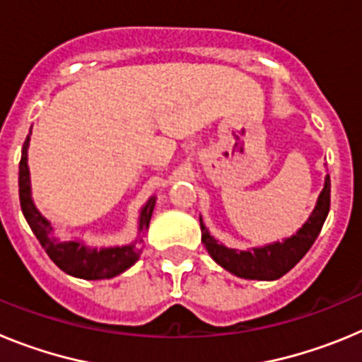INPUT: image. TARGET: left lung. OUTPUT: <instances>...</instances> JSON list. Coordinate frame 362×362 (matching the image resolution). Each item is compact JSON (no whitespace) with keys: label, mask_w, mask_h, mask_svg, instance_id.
<instances>
[{"label":"left lung","mask_w":362,"mask_h":362,"mask_svg":"<svg viewBox=\"0 0 362 362\" xmlns=\"http://www.w3.org/2000/svg\"><path fill=\"white\" fill-rule=\"evenodd\" d=\"M328 212H330V175H326L325 188H322L312 216L296 235H292L284 243L268 245L264 248H254V252L232 250V248L219 245L210 235L206 226L203 225V219L199 217L201 241H203L204 248L209 250L210 257L233 276L243 277V279L274 281L283 277L305 257L310 246L317 239Z\"/></svg>","instance_id":"obj_1"}]
</instances>
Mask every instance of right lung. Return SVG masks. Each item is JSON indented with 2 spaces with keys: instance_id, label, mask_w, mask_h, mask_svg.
Segmentation results:
<instances>
[{
  "instance_id": "1",
  "label": "right lung",
  "mask_w": 362,
  "mask_h": 362,
  "mask_svg": "<svg viewBox=\"0 0 362 362\" xmlns=\"http://www.w3.org/2000/svg\"><path fill=\"white\" fill-rule=\"evenodd\" d=\"M27 136L23 143V153L19 161V203L21 210L27 219L28 226L32 228L34 235L45 252L49 254L57 267L66 272L69 276L79 277V279H110V277L119 276L121 272L132 267L139 259V252L136 250V245L117 246V248H103V250H88L83 243L78 241H57L52 238V226L34 206L30 197V181H28V166H27ZM156 197L148 201L143 206L141 216H139V232H145L148 228L150 217L153 212Z\"/></svg>"
}]
</instances>
